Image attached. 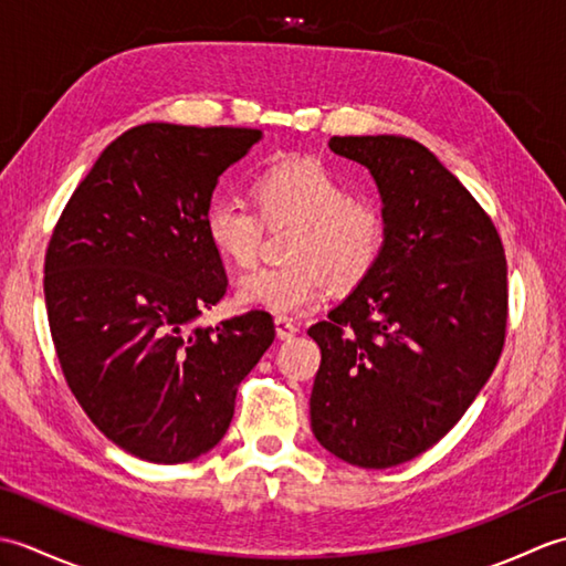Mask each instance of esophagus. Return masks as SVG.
Wrapping results in <instances>:
<instances>
[{"instance_id": "esophagus-1", "label": "esophagus", "mask_w": 566, "mask_h": 566, "mask_svg": "<svg viewBox=\"0 0 566 566\" xmlns=\"http://www.w3.org/2000/svg\"><path fill=\"white\" fill-rule=\"evenodd\" d=\"M274 331H276V338H280V340H292L298 328H296V323L292 318L276 316L274 318Z\"/></svg>"}]
</instances>
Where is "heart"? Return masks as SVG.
I'll return each instance as SVG.
<instances>
[{"instance_id": "heart-1", "label": "heart", "mask_w": 566, "mask_h": 566, "mask_svg": "<svg viewBox=\"0 0 566 566\" xmlns=\"http://www.w3.org/2000/svg\"><path fill=\"white\" fill-rule=\"evenodd\" d=\"M252 203L216 197L203 213L213 250L245 268L258 258L262 222L294 226L292 264L255 268L240 276L238 304L270 314L296 316L318 306L335 284L350 286L375 270L387 248L389 223L379 203L350 197V189L316 158L290 155L270 163L252 179Z\"/></svg>"}]
</instances>
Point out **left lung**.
Here are the masks:
<instances>
[{
	"label": "left lung",
	"instance_id": "1",
	"mask_svg": "<svg viewBox=\"0 0 566 566\" xmlns=\"http://www.w3.org/2000/svg\"><path fill=\"white\" fill-rule=\"evenodd\" d=\"M365 165L389 223L387 248L328 321L311 430L343 462L387 469L448 436L494 371L509 318L496 226L418 140L333 136Z\"/></svg>",
	"mask_w": 566,
	"mask_h": 566
}]
</instances>
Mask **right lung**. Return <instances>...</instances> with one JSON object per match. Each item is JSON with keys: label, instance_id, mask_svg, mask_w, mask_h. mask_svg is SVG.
I'll return each mask as SVG.
<instances>
[{"label": "right lung", "instance_id": "right-lung-1", "mask_svg": "<svg viewBox=\"0 0 566 566\" xmlns=\"http://www.w3.org/2000/svg\"><path fill=\"white\" fill-rule=\"evenodd\" d=\"M258 128L143 124L106 146L45 250V308L67 387L118 448L155 464L209 452L274 340L268 311L189 328L226 294L203 231L219 177Z\"/></svg>", "mask_w": 566, "mask_h": 566}]
</instances>
